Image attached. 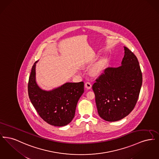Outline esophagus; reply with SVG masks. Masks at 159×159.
<instances>
[{"label": "esophagus", "mask_w": 159, "mask_h": 159, "mask_svg": "<svg viewBox=\"0 0 159 159\" xmlns=\"http://www.w3.org/2000/svg\"><path fill=\"white\" fill-rule=\"evenodd\" d=\"M84 86H85L86 88L88 89H91V88H92V84L89 82H86V83H85Z\"/></svg>", "instance_id": "1"}]
</instances>
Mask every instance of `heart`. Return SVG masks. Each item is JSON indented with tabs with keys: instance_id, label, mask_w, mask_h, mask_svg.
I'll use <instances>...</instances> for the list:
<instances>
[{
	"instance_id": "b5f03b06",
	"label": "heart",
	"mask_w": 159,
	"mask_h": 159,
	"mask_svg": "<svg viewBox=\"0 0 159 159\" xmlns=\"http://www.w3.org/2000/svg\"><path fill=\"white\" fill-rule=\"evenodd\" d=\"M104 64V61H99L97 64H96L91 70V74L94 76H98L102 70Z\"/></svg>"
}]
</instances>
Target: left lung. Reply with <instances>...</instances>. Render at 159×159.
Masks as SVG:
<instances>
[{"mask_svg": "<svg viewBox=\"0 0 159 159\" xmlns=\"http://www.w3.org/2000/svg\"><path fill=\"white\" fill-rule=\"evenodd\" d=\"M121 66L107 68L92 86L99 116L108 121L126 117L136 105L143 76L136 56L124 46Z\"/></svg>", "mask_w": 159, "mask_h": 159, "instance_id": "left-lung-1", "label": "left lung"}]
</instances>
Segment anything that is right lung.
Segmentation results:
<instances>
[{
	"label": "right lung",
	"instance_id": "add662e5",
	"mask_svg": "<svg viewBox=\"0 0 159 159\" xmlns=\"http://www.w3.org/2000/svg\"><path fill=\"white\" fill-rule=\"evenodd\" d=\"M38 62L32 67L28 83L31 102L46 122L54 126H64L75 117L77 104L84 92V83L67 82L51 90L43 89L36 80Z\"/></svg>",
	"mask_w": 159,
	"mask_h": 159
}]
</instances>
